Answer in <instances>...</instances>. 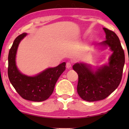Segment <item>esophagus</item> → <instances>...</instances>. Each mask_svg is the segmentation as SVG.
Here are the masks:
<instances>
[{"label":"esophagus","instance_id":"34e87169","mask_svg":"<svg viewBox=\"0 0 129 129\" xmlns=\"http://www.w3.org/2000/svg\"><path fill=\"white\" fill-rule=\"evenodd\" d=\"M66 67H67V69H70V68L72 67V64H71V63L70 62H67Z\"/></svg>","mask_w":129,"mask_h":129}]
</instances>
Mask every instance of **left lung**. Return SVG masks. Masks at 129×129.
<instances>
[{"label": "left lung", "instance_id": "1", "mask_svg": "<svg viewBox=\"0 0 129 129\" xmlns=\"http://www.w3.org/2000/svg\"><path fill=\"white\" fill-rule=\"evenodd\" d=\"M106 41L96 45L103 49L109 47L112 51L109 63L92 69L91 65L76 63L73 69L78 75L77 91L82 100L88 102L103 100L113 92L120 84L125 63V55L118 36L103 28Z\"/></svg>", "mask_w": 129, "mask_h": 129}]
</instances>
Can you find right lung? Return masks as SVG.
I'll list each match as a JSON object with an SVG mask.
<instances>
[{
	"instance_id": "1",
	"label": "right lung",
	"mask_w": 129,
	"mask_h": 129,
	"mask_svg": "<svg viewBox=\"0 0 129 129\" xmlns=\"http://www.w3.org/2000/svg\"><path fill=\"white\" fill-rule=\"evenodd\" d=\"M27 35L23 33L16 38L8 54V75L10 82L23 99L35 102L44 101L51 95L54 86L66 70V62L57 67L48 68L35 76H27L17 69L16 54L20 41Z\"/></svg>"
}]
</instances>
